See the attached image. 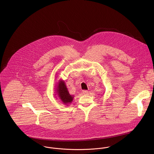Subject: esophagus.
Here are the masks:
<instances>
[{"label": "esophagus", "instance_id": "obj_1", "mask_svg": "<svg viewBox=\"0 0 154 154\" xmlns=\"http://www.w3.org/2000/svg\"><path fill=\"white\" fill-rule=\"evenodd\" d=\"M83 93L84 94H87L88 93V91L87 90H83Z\"/></svg>", "mask_w": 154, "mask_h": 154}]
</instances>
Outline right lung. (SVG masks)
Returning a JSON list of instances; mask_svg holds the SVG:
<instances>
[{
    "mask_svg": "<svg viewBox=\"0 0 154 154\" xmlns=\"http://www.w3.org/2000/svg\"><path fill=\"white\" fill-rule=\"evenodd\" d=\"M57 92L59 93L60 99L64 104L70 103L72 101L73 97L70 95L69 91H67V88L65 85V83L63 81H61L59 84Z\"/></svg>",
    "mask_w": 154,
    "mask_h": 154,
    "instance_id": "right-lung-1",
    "label": "right lung"
}]
</instances>
